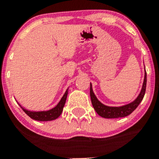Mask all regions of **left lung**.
I'll return each mask as SVG.
<instances>
[{"label":"left lung","instance_id":"8db88e82","mask_svg":"<svg viewBox=\"0 0 159 159\" xmlns=\"http://www.w3.org/2000/svg\"><path fill=\"white\" fill-rule=\"evenodd\" d=\"M147 84V73L146 70H144V79H143V85H142L141 90L138 96L137 97L134 101L126 105H122V106H108L102 104L99 100L97 98L96 95L94 94L92 88V84H90V94L91 98L92 105L96 111V112L101 117L105 119H117V118H122L130 115L136 108H137L140 103L143 100V96L145 94Z\"/></svg>","mask_w":159,"mask_h":159}]
</instances>
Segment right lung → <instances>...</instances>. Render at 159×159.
<instances>
[{"label": "right lung", "instance_id": "add662e5", "mask_svg": "<svg viewBox=\"0 0 159 159\" xmlns=\"http://www.w3.org/2000/svg\"><path fill=\"white\" fill-rule=\"evenodd\" d=\"M68 93H69V88L65 92L64 95L61 98V100H60V101L58 103V105H56L55 107H54L53 108H51V109L48 110V111H30V110L25 109L23 107L21 106L20 104H18L22 108V109L25 111V114L30 116L31 119H34V120L43 121V122L44 121H52L56 119H58L61 116V112L63 111V108L65 106V104H66Z\"/></svg>", "mask_w": 159, "mask_h": 159}]
</instances>
